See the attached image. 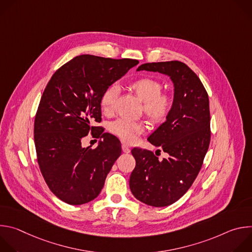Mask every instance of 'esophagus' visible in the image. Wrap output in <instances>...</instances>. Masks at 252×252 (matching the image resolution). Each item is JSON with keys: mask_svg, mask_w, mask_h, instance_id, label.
Returning a JSON list of instances; mask_svg holds the SVG:
<instances>
[{"mask_svg": "<svg viewBox=\"0 0 252 252\" xmlns=\"http://www.w3.org/2000/svg\"><path fill=\"white\" fill-rule=\"evenodd\" d=\"M122 149H123V152H124V153H126V154H128V153L130 152V149H129V147H128L127 145H126V143H123Z\"/></svg>", "mask_w": 252, "mask_h": 252, "instance_id": "obj_1", "label": "esophagus"}]
</instances>
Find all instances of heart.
Returning <instances> with one entry per match:
<instances>
[{
  "label": "heart",
  "mask_w": 252,
  "mask_h": 252,
  "mask_svg": "<svg viewBox=\"0 0 252 252\" xmlns=\"http://www.w3.org/2000/svg\"><path fill=\"white\" fill-rule=\"evenodd\" d=\"M130 89L134 94L142 101V110L145 115L154 124L166 122L172 113L174 97L171 94L162 91V85L156 79L143 77L133 81ZM119 94L116 85L107 87L100 97V107L105 113H109ZM110 131L123 141L131 143L146 129L143 122H130L124 119L114 121L109 126Z\"/></svg>",
  "instance_id": "b5f03b06"
}]
</instances>
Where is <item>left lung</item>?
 <instances>
[{"label":"left lung","instance_id":"1","mask_svg":"<svg viewBox=\"0 0 252 252\" xmlns=\"http://www.w3.org/2000/svg\"><path fill=\"white\" fill-rule=\"evenodd\" d=\"M142 69L170 77L174 105L166 122L148 138L168 158L158 159L153 152L132 149L135 167L129 177V188L139 201L162 207L189 190L202 166L210 142L209 99L201 81L185 63H147L136 70Z\"/></svg>","mask_w":252,"mask_h":252}]
</instances>
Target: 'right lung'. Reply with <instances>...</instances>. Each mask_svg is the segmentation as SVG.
Returning a JSON list of instances; mask_svg holds the SVG:
<instances>
[{
    "instance_id": "right-lung-1",
    "label": "right lung",
    "mask_w": 252,
    "mask_h": 252,
    "mask_svg": "<svg viewBox=\"0 0 252 252\" xmlns=\"http://www.w3.org/2000/svg\"><path fill=\"white\" fill-rule=\"evenodd\" d=\"M137 63L131 59L81 55L58 68L49 81L35 114L33 139L45 182L65 203L94 199L121 156V141L94 124L101 122L104 90ZM89 132L104 137L95 149L81 147Z\"/></svg>"
}]
</instances>
